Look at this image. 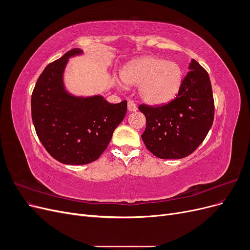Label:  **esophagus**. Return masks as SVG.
<instances>
[{
	"mask_svg": "<svg viewBox=\"0 0 250 250\" xmlns=\"http://www.w3.org/2000/svg\"><path fill=\"white\" fill-rule=\"evenodd\" d=\"M137 109H138L137 104H135V103L132 102V101L128 102V111H129V112H133V111H137Z\"/></svg>",
	"mask_w": 250,
	"mask_h": 250,
	"instance_id": "esophagus-1",
	"label": "esophagus"
}]
</instances>
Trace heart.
<instances>
[{"instance_id": "obj_1", "label": "heart", "mask_w": 250, "mask_h": 250, "mask_svg": "<svg viewBox=\"0 0 250 250\" xmlns=\"http://www.w3.org/2000/svg\"><path fill=\"white\" fill-rule=\"evenodd\" d=\"M122 79L128 85H140V97L146 103L162 105L173 100L179 92L184 72L176 62L145 56L128 64Z\"/></svg>"}]
</instances>
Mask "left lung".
<instances>
[{
    "label": "left lung",
    "mask_w": 250,
    "mask_h": 250,
    "mask_svg": "<svg viewBox=\"0 0 250 250\" xmlns=\"http://www.w3.org/2000/svg\"><path fill=\"white\" fill-rule=\"evenodd\" d=\"M176 98L150 106L139 105L146 117L142 140L163 160H177L193 153L206 139L214 121L215 104L208 72L192 59Z\"/></svg>",
    "instance_id": "left-lung-1"
}]
</instances>
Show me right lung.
Wrapping results in <instances>:
<instances>
[{"instance_id": "right-lung-1", "label": "right lung", "mask_w": 250, "mask_h": 250, "mask_svg": "<svg viewBox=\"0 0 250 250\" xmlns=\"http://www.w3.org/2000/svg\"><path fill=\"white\" fill-rule=\"evenodd\" d=\"M73 49L51 62L37 79L31 97L37 137L49 154L65 165H86L100 157L122 122L127 101L108 103L102 96L75 97L63 85L67 60L81 54Z\"/></svg>"}]
</instances>
